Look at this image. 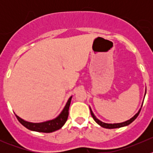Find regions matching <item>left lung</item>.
<instances>
[{"label":"left lung","instance_id":"8db88e82","mask_svg":"<svg viewBox=\"0 0 153 153\" xmlns=\"http://www.w3.org/2000/svg\"><path fill=\"white\" fill-rule=\"evenodd\" d=\"M146 90H145L144 97H145V95H146ZM142 105H143V103H142V104H141V108L139 109V110L138 111V112H137V113L135 114V115H134L133 117H132L130 119L127 120V121H124V122L117 123V124H107V123H104V122H103V121H100V120L98 119V118H97L96 116L94 115L93 112H92V109H91L90 106H89V109H90V112H91V115H92V118H93V119L95 120V122H96L98 125H100V126H102V127H104V128H106V129H115V128L123 127V126H127V125L130 124L131 123H132V121H133L134 120H135V118L138 117V115H139L140 111H141V107H142Z\"/></svg>","mask_w":153,"mask_h":153}]
</instances>
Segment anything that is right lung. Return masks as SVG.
<instances>
[{"mask_svg":"<svg viewBox=\"0 0 153 153\" xmlns=\"http://www.w3.org/2000/svg\"><path fill=\"white\" fill-rule=\"evenodd\" d=\"M72 97V96H71L70 98L68 99L67 104H66L64 109H62L61 113H60L56 118H53V119L52 120L44 121V122L32 123L22 119V118H20L19 116H18L16 114H15V116L18 118L19 122L21 123L23 126H24L26 128L29 129V130L35 131V132H46V133L55 132V131L61 129V128L65 124L66 121H67L68 115H69V106H70Z\"/></svg>","mask_w":153,"mask_h":153,"instance_id":"obj_1","label":"right lung"}]
</instances>
